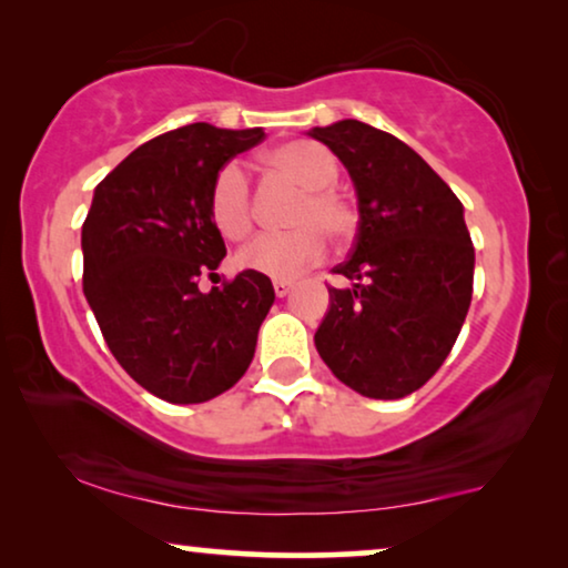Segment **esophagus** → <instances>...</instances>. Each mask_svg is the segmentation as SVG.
I'll use <instances>...</instances> for the list:
<instances>
[{
  "label": "esophagus",
  "instance_id": "1",
  "mask_svg": "<svg viewBox=\"0 0 568 568\" xmlns=\"http://www.w3.org/2000/svg\"><path fill=\"white\" fill-rule=\"evenodd\" d=\"M290 290H292L290 278H274V292H276V297H286V294H290Z\"/></svg>",
  "mask_w": 568,
  "mask_h": 568
}]
</instances>
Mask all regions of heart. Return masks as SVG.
Masks as SVG:
<instances>
[{
    "label": "heart",
    "mask_w": 568,
    "mask_h": 568,
    "mask_svg": "<svg viewBox=\"0 0 568 568\" xmlns=\"http://www.w3.org/2000/svg\"><path fill=\"white\" fill-rule=\"evenodd\" d=\"M266 165L274 173L300 185V196L290 212L292 230L268 232L255 237L237 255L243 268L268 276H297L323 258L325 245H344L356 235L359 212L354 201L336 189L338 160L315 142H286L266 154ZM209 216L222 237L240 243L253 232V196L251 181L243 165L227 162L214 175L209 189Z\"/></svg>",
    "instance_id": "1"
}]
</instances>
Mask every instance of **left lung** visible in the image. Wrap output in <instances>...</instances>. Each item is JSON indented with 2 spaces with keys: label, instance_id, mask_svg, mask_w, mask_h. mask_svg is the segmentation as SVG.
Returning a JSON list of instances; mask_svg holds the SVG:
<instances>
[{
  "label": "left lung",
  "instance_id": "8db88e82",
  "mask_svg": "<svg viewBox=\"0 0 568 568\" xmlns=\"http://www.w3.org/2000/svg\"><path fill=\"white\" fill-rule=\"evenodd\" d=\"M359 199L352 255L333 268L315 348L341 383L377 400L418 390L453 352L473 297L470 232L453 189L400 139L362 121L313 129Z\"/></svg>",
  "mask_w": 568,
  "mask_h": 568
}]
</instances>
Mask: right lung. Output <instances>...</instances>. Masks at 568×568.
<instances>
[{"mask_svg":"<svg viewBox=\"0 0 568 568\" xmlns=\"http://www.w3.org/2000/svg\"><path fill=\"white\" fill-rule=\"evenodd\" d=\"M261 129L189 123L154 136L98 183L82 224V290L115 362L178 406L230 390L274 305L266 274L201 292L227 247L209 216L214 175L263 142Z\"/></svg>","mask_w":568,"mask_h":568,"instance_id":"add662e5","label":"right lung"}]
</instances>
